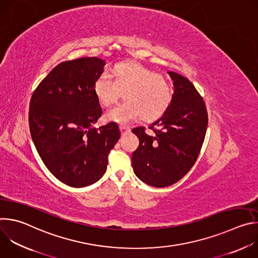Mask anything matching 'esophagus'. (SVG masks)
I'll return each instance as SVG.
<instances>
[{
    "mask_svg": "<svg viewBox=\"0 0 258 258\" xmlns=\"http://www.w3.org/2000/svg\"><path fill=\"white\" fill-rule=\"evenodd\" d=\"M120 132H121V134L123 135V134H125V133H130L131 130H130V127H126V126H120Z\"/></svg>",
    "mask_w": 258,
    "mask_h": 258,
    "instance_id": "34e87169",
    "label": "esophagus"
}]
</instances>
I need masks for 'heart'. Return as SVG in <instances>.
Masks as SVG:
<instances>
[{
    "label": "heart",
    "mask_w": 258,
    "mask_h": 258,
    "mask_svg": "<svg viewBox=\"0 0 258 258\" xmlns=\"http://www.w3.org/2000/svg\"><path fill=\"white\" fill-rule=\"evenodd\" d=\"M112 78L107 73L97 78L94 93L105 106L114 103L123 92L124 102L109 109L105 117L109 121L126 124L137 119L151 120L160 116L172 99V89L168 80L145 65L127 61L116 64L111 69Z\"/></svg>",
    "instance_id": "b5f03b06"
}]
</instances>
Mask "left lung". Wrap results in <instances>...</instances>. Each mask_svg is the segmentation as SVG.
Returning <instances> with one entry per match:
<instances>
[{"mask_svg":"<svg viewBox=\"0 0 258 258\" xmlns=\"http://www.w3.org/2000/svg\"><path fill=\"white\" fill-rule=\"evenodd\" d=\"M168 75L173 82L172 99L162 116L150 124L154 134L148 135L142 126L133 130L140 140L132 156L134 172L156 188L173 185L192 168L208 123L204 101L194 85L176 72Z\"/></svg>","mask_w":258,"mask_h":258,"instance_id":"1","label":"left lung"}]
</instances>
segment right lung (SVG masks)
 <instances>
[{
    "instance_id": "1",
    "label": "right lung",
    "mask_w": 258,
    "mask_h": 258,
    "mask_svg": "<svg viewBox=\"0 0 258 258\" xmlns=\"http://www.w3.org/2000/svg\"><path fill=\"white\" fill-rule=\"evenodd\" d=\"M105 64L97 57L62 62L30 100L28 121L36 151L51 173L69 187L98 181L120 138L115 122L94 126L102 115L94 84Z\"/></svg>"
}]
</instances>
